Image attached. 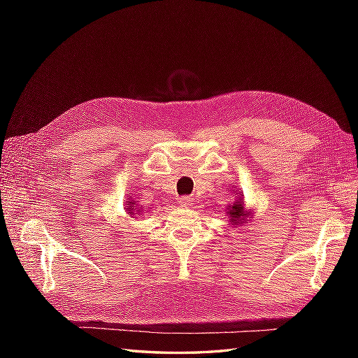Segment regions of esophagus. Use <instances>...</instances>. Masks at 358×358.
Instances as JSON below:
<instances>
[{
  "instance_id": "34e87169",
  "label": "esophagus",
  "mask_w": 358,
  "mask_h": 358,
  "mask_svg": "<svg viewBox=\"0 0 358 358\" xmlns=\"http://www.w3.org/2000/svg\"><path fill=\"white\" fill-rule=\"evenodd\" d=\"M179 204L182 206V208H189V206L192 204V199L188 196H183L179 199Z\"/></svg>"
}]
</instances>
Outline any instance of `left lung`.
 <instances>
[{"instance_id":"1","label":"left lung","mask_w":358,"mask_h":358,"mask_svg":"<svg viewBox=\"0 0 358 358\" xmlns=\"http://www.w3.org/2000/svg\"><path fill=\"white\" fill-rule=\"evenodd\" d=\"M227 215L231 216V222L234 225H239V224L245 222L249 216V213L245 210V203L242 201V199L236 200L231 206H229V212H227Z\"/></svg>"}]
</instances>
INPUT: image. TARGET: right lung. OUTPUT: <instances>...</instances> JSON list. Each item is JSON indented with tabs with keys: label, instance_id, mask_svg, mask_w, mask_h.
Instances as JSON below:
<instances>
[{
	"label": "right lung",
	"instance_id": "right-lung-1",
	"mask_svg": "<svg viewBox=\"0 0 358 358\" xmlns=\"http://www.w3.org/2000/svg\"><path fill=\"white\" fill-rule=\"evenodd\" d=\"M127 212L129 213V215H134V212H136V215L140 212V209L137 210V206H134V201H128V206H127ZM142 213V212H140Z\"/></svg>",
	"mask_w": 358,
	"mask_h": 358
}]
</instances>
